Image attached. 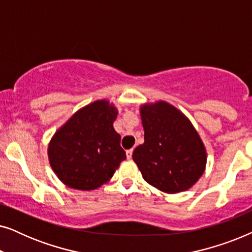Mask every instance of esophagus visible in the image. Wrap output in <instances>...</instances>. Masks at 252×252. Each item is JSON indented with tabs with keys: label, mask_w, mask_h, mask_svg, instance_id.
I'll return each instance as SVG.
<instances>
[{
	"label": "esophagus",
	"mask_w": 252,
	"mask_h": 252,
	"mask_svg": "<svg viewBox=\"0 0 252 252\" xmlns=\"http://www.w3.org/2000/svg\"><path fill=\"white\" fill-rule=\"evenodd\" d=\"M132 155H133V149H129V150L126 151V156H127V158H128V159L132 158Z\"/></svg>",
	"instance_id": "1"
}]
</instances>
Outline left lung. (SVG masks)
Wrapping results in <instances>:
<instances>
[{"label":"left lung","instance_id":"obj_1","mask_svg":"<svg viewBox=\"0 0 252 252\" xmlns=\"http://www.w3.org/2000/svg\"><path fill=\"white\" fill-rule=\"evenodd\" d=\"M144 143L133 160L148 184L167 194L187 190L206 164L204 144L191 123L174 106L159 101L141 108Z\"/></svg>","mask_w":252,"mask_h":252}]
</instances>
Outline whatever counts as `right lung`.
<instances>
[{
    "instance_id": "right-lung-1",
    "label": "right lung",
    "mask_w": 252,
    "mask_h": 252,
    "mask_svg": "<svg viewBox=\"0 0 252 252\" xmlns=\"http://www.w3.org/2000/svg\"><path fill=\"white\" fill-rule=\"evenodd\" d=\"M117 110L96 101L74 113L50 141L48 156L60 180L79 190H93L112 178L126 159L113 128Z\"/></svg>"
}]
</instances>
